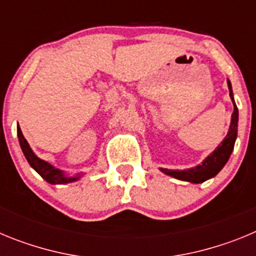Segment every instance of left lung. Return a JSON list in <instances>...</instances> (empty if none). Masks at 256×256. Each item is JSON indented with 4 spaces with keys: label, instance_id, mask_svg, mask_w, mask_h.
I'll return each instance as SVG.
<instances>
[{
    "label": "left lung",
    "instance_id": "8db88e82",
    "mask_svg": "<svg viewBox=\"0 0 256 256\" xmlns=\"http://www.w3.org/2000/svg\"><path fill=\"white\" fill-rule=\"evenodd\" d=\"M228 90H230V100L234 102V112H232V119H230V130H228L226 138L223 140L220 144L216 150L212 151L206 159L202 162V164L198 165L195 168L186 169V170H172V169H162L165 174L177 178V180H187L192 183H201L205 182L209 178H212L214 176L220 172V169L226 165V162L230 159V154L234 151V141L237 137V123H238V110L234 104V94H232V86L228 80Z\"/></svg>",
    "mask_w": 256,
    "mask_h": 256
}]
</instances>
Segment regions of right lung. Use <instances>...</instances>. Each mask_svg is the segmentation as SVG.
Wrapping results in <instances>:
<instances>
[{
    "label": "right lung",
    "instance_id": "right-lung-1",
    "mask_svg": "<svg viewBox=\"0 0 256 256\" xmlns=\"http://www.w3.org/2000/svg\"><path fill=\"white\" fill-rule=\"evenodd\" d=\"M18 137H19L20 142V148H22V152H24V156L26 158L28 162L30 164V166L40 174V177L46 180L48 183H52V184H62V183H69L74 182V180H78L80 176H76V177H68L64 173L58 169H55L51 164L46 162L44 160L40 159L38 156H36V154L32 151L30 146L26 142V140L22 136V130L18 126Z\"/></svg>",
    "mask_w": 256,
    "mask_h": 256
}]
</instances>
